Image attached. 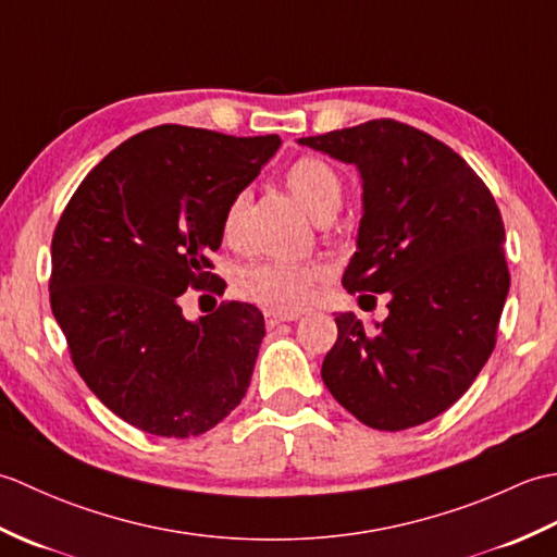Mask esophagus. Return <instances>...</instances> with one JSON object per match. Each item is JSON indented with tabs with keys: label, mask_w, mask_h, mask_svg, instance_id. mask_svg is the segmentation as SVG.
Masks as SVG:
<instances>
[{
	"label": "esophagus",
	"mask_w": 557,
	"mask_h": 557,
	"mask_svg": "<svg viewBox=\"0 0 557 557\" xmlns=\"http://www.w3.org/2000/svg\"><path fill=\"white\" fill-rule=\"evenodd\" d=\"M289 321H297V315H282V313H265V325L272 330L277 327L280 323H289Z\"/></svg>",
	"instance_id": "34e87169"
}]
</instances>
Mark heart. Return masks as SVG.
<instances>
[{
  "instance_id": "obj_1",
  "label": "heart",
  "mask_w": 557,
  "mask_h": 557,
  "mask_svg": "<svg viewBox=\"0 0 557 557\" xmlns=\"http://www.w3.org/2000/svg\"><path fill=\"white\" fill-rule=\"evenodd\" d=\"M289 194L318 222L325 215H337L345 198V184L333 164L321 158H299L285 174ZM248 208V191L234 194L224 208L222 234L227 242H236L242 232ZM325 277L318 263H285V260H258L246 265L236 277V289L270 311L294 313L304 309L313 297L315 282Z\"/></svg>"
}]
</instances>
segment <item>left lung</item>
Wrapping results in <instances>:
<instances>
[{
	"label": "left lung",
	"mask_w": 557,
	"mask_h": 557,
	"mask_svg": "<svg viewBox=\"0 0 557 557\" xmlns=\"http://www.w3.org/2000/svg\"><path fill=\"white\" fill-rule=\"evenodd\" d=\"M299 144L359 170L363 215L342 285L389 297L373 327L337 313L323 383L371 429L431 421L495 347L510 289L500 210L453 148L409 124L373 120Z\"/></svg>",
	"instance_id": "1"
}]
</instances>
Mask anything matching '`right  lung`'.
I'll return each instance as SVG.
<instances>
[{
  "instance_id": "right-lung-1",
  "label": "right lung",
  "mask_w": 557,
  "mask_h": 557,
  "mask_svg": "<svg viewBox=\"0 0 557 557\" xmlns=\"http://www.w3.org/2000/svg\"><path fill=\"white\" fill-rule=\"evenodd\" d=\"M280 144L275 134L148 128L96 164L59 218L54 321L92 395L140 431L200 435L246 395L263 313L230 301L186 321L180 297L188 287L222 289L207 280L224 208Z\"/></svg>"
}]
</instances>
